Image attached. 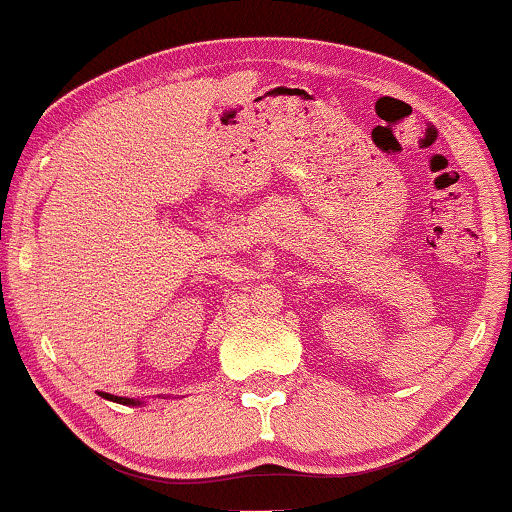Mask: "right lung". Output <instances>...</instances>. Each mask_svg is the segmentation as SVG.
I'll use <instances>...</instances> for the list:
<instances>
[{
  "instance_id": "1",
  "label": "right lung",
  "mask_w": 512,
  "mask_h": 512,
  "mask_svg": "<svg viewBox=\"0 0 512 512\" xmlns=\"http://www.w3.org/2000/svg\"><path fill=\"white\" fill-rule=\"evenodd\" d=\"M103 399H108V401H115V404H127V406H141V404H146L144 399H129V397H115V394H108V392H99Z\"/></svg>"
}]
</instances>
